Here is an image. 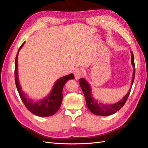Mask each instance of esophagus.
Instances as JSON below:
<instances>
[{
  "label": "esophagus",
  "instance_id": "esophagus-1",
  "mask_svg": "<svg viewBox=\"0 0 148 148\" xmlns=\"http://www.w3.org/2000/svg\"><path fill=\"white\" fill-rule=\"evenodd\" d=\"M83 74V71L81 68H77V69H75L74 71V74L75 79H78L79 77H81V75Z\"/></svg>",
  "mask_w": 148,
  "mask_h": 148
}]
</instances>
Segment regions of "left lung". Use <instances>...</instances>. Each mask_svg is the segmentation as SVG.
<instances>
[{"label":"left lung","instance_id":"1","mask_svg":"<svg viewBox=\"0 0 148 148\" xmlns=\"http://www.w3.org/2000/svg\"><path fill=\"white\" fill-rule=\"evenodd\" d=\"M131 53L132 65L134 67H135L133 53H132V51H131ZM134 76H135V67L134 69L133 75H132L131 86H132V84H133V82L134 80ZM79 84H80L81 88L82 90V92L84 93V95L85 96L87 106H88V109L90 111V112L94 114L98 115V116H109V115L112 114H114L117 111H118L119 109H121V108H122L124 106V105L125 104V103H126V102L129 97V95H130V94L131 88H132V87H131V88L130 90H129L127 94L122 99H121L120 101H119L118 103L113 104L106 105V104H103L98 103L97 101L94 100L93 99V97H92L91 92H90V86L88 83V82H87L85 79H84L83 78H81L79 79Z\"/></svg>","mask_w":148,"mask_h":148}]
</instances>
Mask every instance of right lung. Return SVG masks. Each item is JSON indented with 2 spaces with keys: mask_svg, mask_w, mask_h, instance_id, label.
Returning <instances> with one entry per match:
<instances>
[{
  "mask_svg": "<svg viewBox=\"0 0 148 148\" xmlns=\"http://www.w3.org/2000/svg\"><path fill=\"white\" fill-rule=\"evenodd\" d=\"M22 44L20 48L18 49L17 54L16 57V61H15V82H16V88L17 89L18 94L21 97V99L23 102L25 106L28 110L33 113L34 114L41 117L51 116L58 111L60 107V105L62 101V89L64 86L66 82L72 79H74L73 74H70L66 76L62 77L59 80L57 81L53 87L52 91L48 97L45 98L39 102H34L32 100L27 99L25 97L24 93L22 91L21 88L18 81L17 77V58L18 54L20 49L24 45Z\"/></svg>",
  "mask_w": 148,
  "mask_h": 148,
  "instance_id": "1",
  "label": "right lung"
}]
</instances>
